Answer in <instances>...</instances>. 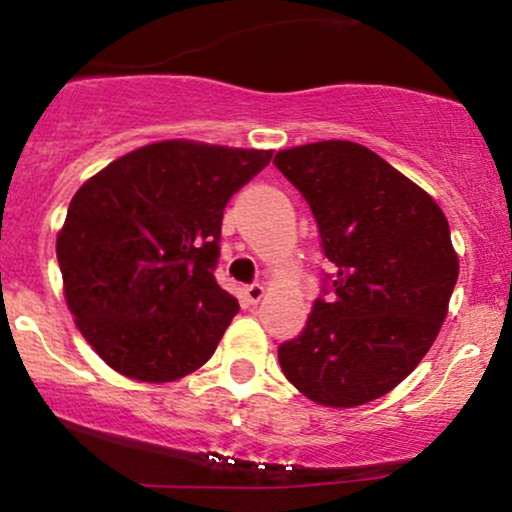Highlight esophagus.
Instances as JSON below:
<instances>
[{
	"label": "esophagus",
	"mask_w": 512,
	"mask_h": 512,
	"mask_svg": "<svg viewBox=\"0 0 512 512\" xmlns=\"http://www.w3.org/2000/svg\"><path fill=\"white\" fill-rule=\"evenodd\" d=\"M263 294H266V287H263V285L244 287V299L249 301V304H258V301L263 299Z\"/></svg>",
	"instance_id": "esophagus-1"
}]
</instances>
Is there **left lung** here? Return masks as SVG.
I'll use <instances>...</instances> for the list:
<instances>
[{"label": "left lung", "mask_w": 512, "mask_h": 512, "mask_svg": "<svg viewBox=\"0 0 512 512\" xmlns=\"http://www.w3.org/2000/svg\"><path fill=\"white\" fill-rule=\"evenodd\" d=\"M334 266L306 327L280 344L282 372L332 408L380 399L422 361L458 280L449 220L425 189L356 142L277 151Z\"/></svg>", "instance_id": "left-lung-1"}]
</instances>
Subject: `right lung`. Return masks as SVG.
<instances>
[{
  "label": "right lung",
  "instance_id": "right-lung-1",
  "mask_svg": "<svg viewBox=\"0 0 512 512\" xmlns=\"http://www.w3.org/2000/svg\"><path fill=\"white\" fill-rule=\"evenodd\" d=\"M273 151L154 142L82 185L56 237L63 296L106 365L173 382L213 356L239 311L216 282L227 201Z\"/></svg>",
  "mask_w": 512,
  "mask_h": 512
}]
</instances>
